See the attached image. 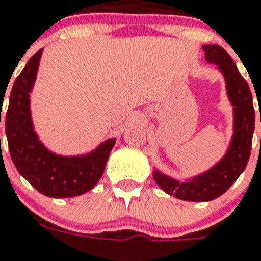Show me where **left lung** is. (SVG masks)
Wrapping results in <instances>:
<instances>
[{
	"label": "left lung",
	"mask_w": 261,
	"mask_h": 261,
	"mask_svg": "<svg viewBox=\"0 0 261 261\" xmlns=\"http://www.w3.org/2000/svg\"><path fill=\"white\" fill-rule=\"evenodd\" d=\"M206 61L215 63L226 81L227 96L234 107V134L226 154L204 173L178 182L161 172L154 171L155 182L167 194L188 202H207L225 194L247 167L251 155L252 137L255 131V108L248 83L237 70L230 55L218 44L202 47ZM257 96V94H256ZM261 123V114H260Z\"/></svg>",
	"instance_id": "obj_1"
}]
</instances>
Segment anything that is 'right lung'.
<instances>
[{"instance_id":"right-lung-1","label":"right lung","mask_w":261,"mask_h":261,"mask_svg":"<svg viewBox=\"0 0 261 261\" xmlns=\"http://www.w3.org/2000/svg\"><path fill=\"white\" fill-rule=\"evenodd\" d=\"M42 53L39 50L31 57L10 92L5 118L8 146L18 173L40 194L50 198H73L92 190L101 178L115 138L77 157L57 155L43 146L32 126L30 108V93Z\"/></svg>"}]
</instances>
